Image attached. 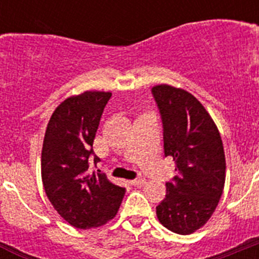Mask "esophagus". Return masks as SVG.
Wrapping results in <instances>:
<instances>
[{"instance_id":"obj_1","label":"esophagus","mask_w":259,"mask_h":259,"mask_svg":"<svg viewBox=\"0 0 259 259\" xmlns=\"http://www.w3.org/2000/svg\"><path fill=\"white\" fill-rule=\"evenodd\" d=\"M145 183H146V180L144 179V178H137V179H135L134 182H132V184H134L135 187H143Z\"/></svg>"}]
</instances>
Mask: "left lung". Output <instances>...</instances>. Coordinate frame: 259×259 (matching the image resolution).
<instances>
[{
  "instance_id": "8db88e82",
  "label": "left lung",
  "mask_w": 259,
  "mask_h": 259,
  "mask_svg": "<svg viewBox=\"0 0 259 259\" xmlns=\"http://www.w3.org/2000/svg\"><path fill=\"white\" fill-rule=\"evenodd\" d=\"M163 123L164 154L178 175L166 183V198L157 206L167 230L191 235L211 218L226 182V155L218 127L192 93L161 84L152 89Z\"/></svg>"
}]
</instances>
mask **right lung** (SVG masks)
<instances>
[{
  "instance_id": "right-lung-1",
  "label": "right lung",
  "mask_w": 259,
  "mask_h": 259,
  "mask_svg": "<svg viewBox=\"0 0 259 259\" xmlns=\"http://www.w3.org/2000/svg\"><path fill=\"white\" fill-rule=\"evenodd\" d=\"M110 97L111 92L87 91L66 98L45 131L41 152L45 193L62 218L80 230L111 221L125 193L106 175L89 171L96 132Z\"/></svg>"
}]
</instances>
